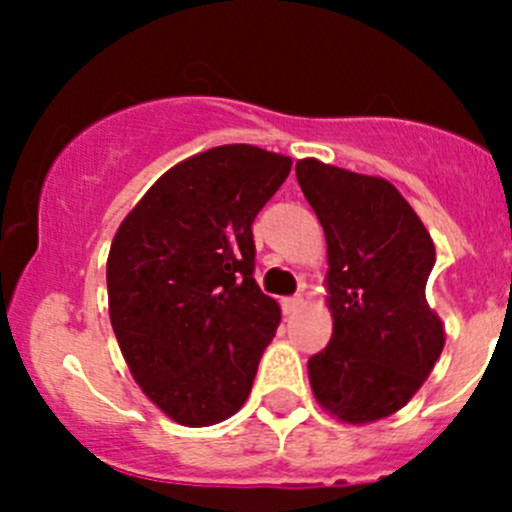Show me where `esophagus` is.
<instances>
[{
	"label": "esophagus",
	"instance_id": "34e87169",
	"mask_svg": "<svg viewBox=\"0 0 512 512\" xmlns=\"http://www.w3.org/2000/svg\"><path fill=\"white\" fill-rule=\"evenodd\" d=\"M302 304H304V299L299 297V294L297 297H285L282 299V312L294 314V312H299V307H302Z\"/></svg>",
	"mask_w": 512,
	"mask_h": 512
}]
</instances>
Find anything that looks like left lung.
<instances>
[{
	"label": "left lung",
	"mask_w": 512,
	"mask_h": 512,
	"mask_svg": "<svg viewBox=\"0 0 512 512\" xmlns=\"http://www.w3.org/2000/svg\"><path fill=\"white\" fill-rule=\"evenodd\" d=\"M294 170L327 237L334 329L307 364L314 399L344 423L379 421L409 404L446 344L426 302L436 247L389 180L317 158Z\"/></svg>",
	"instance_id": "obj_1"
}]
</instances>
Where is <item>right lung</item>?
<instances>
[{"label":"right lung","mask_w":512,"mask_h":512,"mask_svg":"<svg viewBox=\"0 0 512 512\" xmlns=\"http://www.w3.org/2000/svg\"><path fill=\"white\" fill-rule=\"evenodd\" d=\"M292 158L247 143L173 165L126 215L106 262L108 314L143 394L180 426L250 396L280 304L255 282L252 223Z\"/></svg>","instance_id":"1"}]
</instances>
